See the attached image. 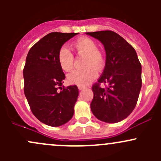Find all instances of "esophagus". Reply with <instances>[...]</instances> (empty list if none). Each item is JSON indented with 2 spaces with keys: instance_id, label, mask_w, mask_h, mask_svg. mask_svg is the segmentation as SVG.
I'll return each mask as SVG.
<instances>
[{
  "instance_id": "1",
  "label": "esophagus",
  "mask_w": 161,
  "mask_h": 161,
  "mask_svg": "<svg viewBox=\"0 0 161 161\" xmlns=\"http://www.w3.org/2000/svg\"><path fill=\"white\" fill-rule=\"evenodd\" d=\"M78 88H79V90H82L86 88V86H78Z\"/></svg>"
}]
</instances>
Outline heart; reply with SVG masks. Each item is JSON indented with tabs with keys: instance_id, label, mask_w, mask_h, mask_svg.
<instances>
[{
	"instance_id": "heart-1",
	"label": "heart",
	"mask_w": 161,
	"mask_h": 161,
	"mask_svg": "<svg viewBox=\"0 0 161 161\" xmlns=\"http://www.w3.org/2000/svg\"><path fill=\"white\" fill-rule=\"evenodd\" d=\"M79 54L85 55L82 69H77L68 75L67 81L74 85H86L97 77V70H101L104 65V57L102 52L97 49L96 42L89 37H81L71 44ZM58 61L60 67L64 71L72 69L74 58L69 50L63 47L58 53Z\"/></svg>"
}]
</instances>
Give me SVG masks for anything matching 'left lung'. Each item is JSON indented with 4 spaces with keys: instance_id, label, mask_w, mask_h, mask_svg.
I'll return each mask as SVG.
<instances>
[{
    "instance_id": "8db88e82",
    "label": "left lung",
    "mask_w": 161,
    "mask_h": 161,
    "mask_svg": "<svg viewBox=\"0 0 161 161\" xmlns=\"http://www.w3.org/2000/svg\"><path fill=\"white\" fill-rule=\"evenodd\" d=\"M103 43L106 63L98 82L93 84L90 108L97 119L116 123L134 110L142 86V67L136 50L124 38L110 30L86 32ZM100 84H106L103 88Z\"/></svg>"
}]
</instances>
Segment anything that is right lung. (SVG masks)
Returning a JSON list of instances; mask_svg holds the SVG:
<instances>
[{"mask_svg":"<svg viewBox=\"0 0 161 161\" xmlns=\"http://www.w3.org/2000/svg\"><path fill=\"white\" fill-rule=\"evenodd\" d=\"M77 34L50 32L31 47L25 60L23 77L27 101L34 116L52 127L65 124L74 114L79 90L77 86L61 87L65 75L58 64V53Z\"/></svg>","mask_w":161,"mask_h":161,"instance_id":"add662e5","label":"right lung"}]
</instances>
